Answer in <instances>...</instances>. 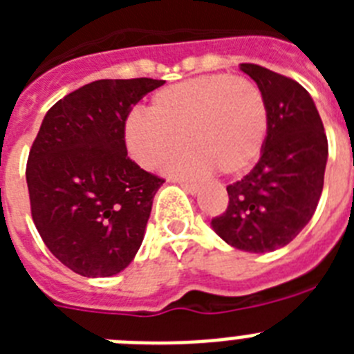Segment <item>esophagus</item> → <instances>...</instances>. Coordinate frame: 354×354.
<instances>
[{
  "label": "esophagus",
  "mask_w": 354,
  "mask_h": 354,
  "mask_svg": "<svg viewBox=\"0 0 354 354\" xmlns=\"http://www.w3.org/2000/svg\"><path fill=\"white\" fill-rule=\"evenodd\" d=\"M179 184L184 187V189H186L187 193H192V195H196V193L200 192V184H196V183H187V180H179Z\"/></svg>",
  "instance_id": "1"
}]
</instances>
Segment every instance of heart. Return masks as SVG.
<instances>
[{
  "label": "heart",
  "mask_w": 354,
  "mask_h": 354,
  "mask_svg": "<svg viewBox=\"0 0 354 354\" xmlns=\"http://www.w3.org/2000/svg\"><path fill=\"white\" fill-rule=\"evenodd\" d=\"M270 131V109L253 81L230 74H205L159 90L149 111L134 109L124 124L131 158L154 170L180 143L167 170L200 177L218 170L239 175L257 161Z\"/></svg>",
  "instance_id": "obj_1"
}]
</instances>
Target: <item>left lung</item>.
Masks as SVG:
<instances>
[{
    "label": "left lung",
    "mask_w": 354,
    "mask_h": 354,
    "mask_svg": "<svg viewBox=\"0 0 354 354\" xmlns=\"http://www.w3.org/2000/svg\"><path fill=\"white\" fill-rule=\"evenodd\" d=\"M264 93L270 131L261 159L227 186L228 207L211 227L227 245L266 253L289 245L314 216L324 184L328 140L310 93L290 77L241 64Z\"/></svg>",
    "instance_id": "obj_1"
}]
</instances>
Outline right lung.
Here are the masks:
<instances>
[{"instance_id":"add662e5","label":"right lung","mask_w":354,"mask_h":354,"mask_svg":"<svg viewBox=\"0 0 354 354\" xmlns=\"http://www.w3.org/2000/svg\"><path fill=\"white\" fill-rule=\"evenodd\" d=\"M162 80H99L56 102L31 145L26 183L33 223L64 266L113 277L142 246L165 180L127 158L124 124Z\"/></svg>"}]
</instances>
